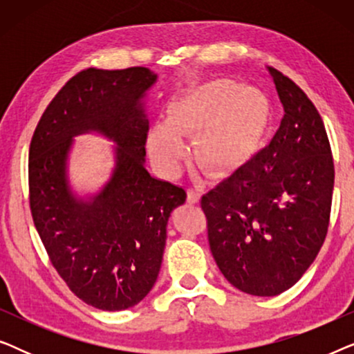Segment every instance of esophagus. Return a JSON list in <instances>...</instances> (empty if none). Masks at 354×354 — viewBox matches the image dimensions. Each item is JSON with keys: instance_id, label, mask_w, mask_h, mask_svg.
<instances>
[{"instance_id": "34e87169", "label": "esophagus", "mask_w": 354, "mask_h": 354, "mask_svg": "<svg viewBox=\"0 0 354 354\" xmlns=\"http://www.w3.org/2000/svg\"><path fill=\"white\" fill-rule=\"evenodd\" d=\"M201 198V188L200 187H192L187 190V201L190 203V205H196L198 201H200Z\"/></svg>"}]
</instances>
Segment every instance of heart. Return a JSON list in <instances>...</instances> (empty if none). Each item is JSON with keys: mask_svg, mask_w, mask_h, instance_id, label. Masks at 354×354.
I'll use <instances>...</instances> for the list:
<instances>
[{"mask_svg": "<svg viewBox=\"0 0 354 354\" xmlns=\"http://www.w3.org/2000/svg\"><path fill=\"white\" fill-rule=\"evenodd\" d=\"M269 122V103L254 86L212 80L171 106L166 124L148 132V151L162 171H177L185 156L180 137L196 135L195 156L207 171H229L253 151Z\"/></svg>", "mask_w": 354, "mask_h": 354, "instance_id": "1", "label": "heart"}]
</instances>
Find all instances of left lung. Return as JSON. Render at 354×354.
I'll return each instance as SVG.
<instances>
[{
    "mask_svg": "<svg viewBox=\"0 0 354 354\" xmlns=\"http://www.w3.org/2000/svg\"><path fill=\"white\" fill-rule=\"evenodd\" d=\"M283 118L264 149L201 198L217 268L241 292L275 297L306 272L326 240L335 169L321 114L268 67Z\"/></svg>",
    "mask_w": 354,
    "mask_h": 354,
    "instance_id": "8db88e82",
    "label": "left lung"
}]
</instances>
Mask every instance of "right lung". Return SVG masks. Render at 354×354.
<instances>
[{
	"mask_svg": "<svg viewBox=\"0 0 354 354\" xmlns=\"http://www.w3.org/2000/svg\"><path fill=\"white\" fill-rule=\"evenodd\" d=\"M154 82L148 67L79 72L48 104L28 151V200L48 258L72 293L103 311L132 308L149 293L169 216L187 198L145 167L148 120L140 100ZM90 129L118 148L110 182L84 202L71 195L65 166L71 137Z\"/></svg>",
	"mask_w": 354,
	"mask_h": 354,
	"instance_id": "add662e5",
	"label": "right lung"
}]
</instances>
